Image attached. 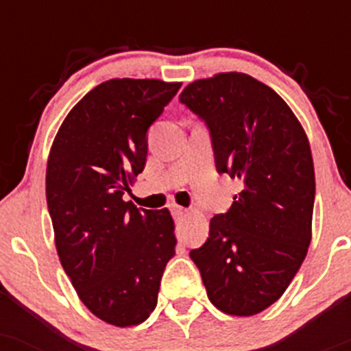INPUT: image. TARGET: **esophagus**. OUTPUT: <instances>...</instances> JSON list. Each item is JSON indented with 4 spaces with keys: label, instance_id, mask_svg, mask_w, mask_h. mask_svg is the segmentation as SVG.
I'll use <instances>...</instances> for the list:
<instances>
[{
    "label": "esophagus",
    "instance_id": "1",
    "mask_svg": "<svg viewBox=\"0 0 351 351\" xmlns=\"http://www.w3.org/2000/svg\"><path fill=\"white\" fill-rule=\"evenodd\" d=\"M171 214L175 219H182L186 215V208L180 207V205H171Z\"/></svg>",
    "mask_w": 351,
    "mask_h": 351
}]
</instances>
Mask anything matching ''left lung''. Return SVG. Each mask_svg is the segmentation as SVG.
<instances>
[{"label": "left lung", "mask_w": 351, "mask_h": 351, "mask_svg": "<svg viewBox=\"0 0 351 351\" xmlns=\"http://www.w3.org/2000/svg\"><path fill=\"white\" fill-rule=\"evenodd\" d=\"M180 101L207 125L217 173L243 182L190 258L217 309L253 316L280 299L311 244L316 182L309 141L289 105L247 74L193 81Z\"/></svg>", "instance_id": "left-lung-1"}]
</instances>
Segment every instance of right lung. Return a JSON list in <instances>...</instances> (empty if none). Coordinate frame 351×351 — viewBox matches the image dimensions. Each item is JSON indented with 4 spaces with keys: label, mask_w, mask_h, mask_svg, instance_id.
<instances>
[{
    "label": "right lung",
    "mask_w": 351,
    "mask_h": 351,
    "mask_svg": "<svg viewBox=\"0 0 351 351\" xmlns=\"http://www.w3.org/2000/svg\"><path fill=\"white\" fill-rule=\"evenodd\" d=\"M182 83L110 80L67 113L51 147L45 195L59 260L81 302L113 326H136L158 304L175 254L168 208L123 200L143 173L147 130Z\"/></svg>",
    "instance_id": "add662e5"
}]
</instances>
